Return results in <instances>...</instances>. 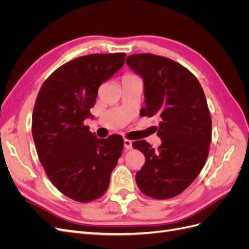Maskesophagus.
<instances>
[{"mask_svg":"<svg viewBox=\"0 0 249 249\" xmlns=\"http://www.w3.org/2000/svg\"><path fill=\"white\" fill-rule=\"evenodd\" d=\"M124 145L126 149H132L133 146H132V141L129 140V139H124Z\"/></svg>","mask_w":249,"mask_h":249,"instance_id":"1","label":"esophagus"}]
</instances>
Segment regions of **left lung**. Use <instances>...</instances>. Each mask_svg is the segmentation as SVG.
Here are the masks:
<instances>
[{"mask_svg": "<svg viewBox=\"0 0 249 249\" xmlns=\"http://www.w3.org/2000/svg\"><path fill=\"white\" fill-rule=\"evenodd\" d=\"M125 63L144 82L143 116L160 120L155 149L145 140L133 142L145 163L136 173L142 193L156 199L175 197L197 178L208 159L212 119L205 92L194 74L173 60L154 54H134Z\"/></svg>", "mask_w": 249, "mask_h": 249, "instance_id": "left-lung-1", "label": "left lung"}]
</instances>
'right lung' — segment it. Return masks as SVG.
<instances>
[{
    "label": "right lung",
    "instance_id": "1",
    "mask_svg": "<svg viewBox=\"0 0 249 249\" xmlns=\"http://www.w3.org/2000/svg\"><path fill=\"white\" fill-rule=\"evenodd\" d=\"M124 53L90 54L63 64L43 82L34 105L32 136L49 179L79 202L102 197L122 156L124 139H99L84 120L97 91L124 63Z\"/></svg>",
    "mask_w": 249,
    "mask_h": 249
}]
</instances>
